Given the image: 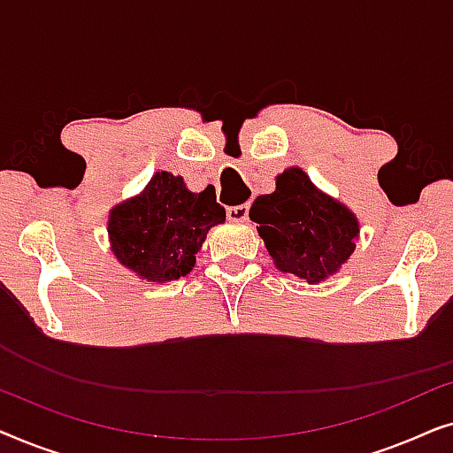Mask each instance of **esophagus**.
<instances>
[{
  "instance_id": "34e87169",
  "label": "esophagus",
  "mask_w": 453,
  "mask_h": 453,
  "mask_svg": "<svg viewBox=\"0 0 453 453\" xmlns=\"http://www.w3.org/2000/svg\"><path fill=\"white\" fill-rule=\"evenodd\" d=\"M226 216H228V220H233V222H243V220H247V216H250V206H247V203H239V206L228 208Z\"/></svg>"
}]
</instances>
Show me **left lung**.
Returning a JSON list of instances; mask_svg holds the SVG:
<instances>
[{
	"instance_id": "8db88e82",
	"label": "left lung",
	"mask_w": 453,
	"mask_h": 453,
	"mask_svg": "<svg viewBox=\"0 0 453 453\" xmlns=\"http://www.w3.org/2000/svg\"><path fill=\"white\" fill-rule=\"evenodd\" d=\"M276 268L319 282L338 272L355 251L358 222L342 203L318 191L301 169H287L276 191L250 210Z\"/></svg>"
}]
</instances>
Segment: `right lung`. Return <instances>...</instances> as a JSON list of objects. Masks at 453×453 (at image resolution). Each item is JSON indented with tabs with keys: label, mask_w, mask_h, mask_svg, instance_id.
<instances>
[{
	"label": "right lung",
	"mask_w": 453,
	"mask_h": 453,
	"mask_svg": "<svg viewBox=\"0 0 453 453\" xmlns=\"http://www.w3.org/2000/svg\"><path fill=\"white\" fill-rule=\"evenodd\" d=\"M225 219L212 191L191 194L181 177L160 171L142 196L113 208L109 237L123 265L146 280L169 282L189 274L208 231Z\"/></svg>",
	"instance_id": "1"
}]
</instances>
